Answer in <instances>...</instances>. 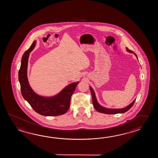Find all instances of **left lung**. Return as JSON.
<instances>
[{"label":"left lung","mask_w":158,"mask_h":158,"mask_svg":"<svg viewBox=\"0 0 158 158\" xmlns=\"http://www.w3.org/2000/svg\"><path fill=\"white\" fill-rule=\"evenodd\" d=\"M127 50L129 52H131V53H134L132 51L130 50L129 49H128V48H127ZM134 55L137 56V55L134 53ZM90 89L91 93V95H92V100H93V104L94 106L95 109L97 111L101 112V113H103V114H123L125 112L128 111L133 106L134 102L135 101V99L134 100V101L128 106L126 107L121 108V109H109V108H106L103 107L100 104L98 103L97 99H96V97L95 95V93H94L93 89L91 88V87H90Z\"/></svg>","instance_id":"8db88e82"}]
</instances>
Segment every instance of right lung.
<instances>
[{
  "mask_svg": "<svg viewBox=\"0 0 158 158\" xmlns=\"http://www.w3.org/2000/svg\"><path fill=\"white\" fill-rule=\"evenodd\" d=\"M35 46V41H34L30 48L25 52L21 59V64L19 72V80L22 95L34 110L39 114L46 116H55L64 114L70 107L71 96L74 93L78 82L69 85L60 93L52 97H44L34 93L28 82L27 67L29 54Z\"/></svg>",
  "mask_w": 158,
  "mask_h": 158,
  "instance_id": "1",
  "label": "right lung"
}]
</instances>
